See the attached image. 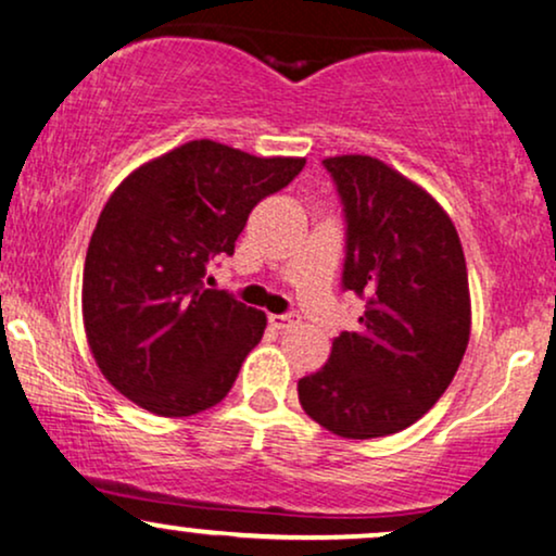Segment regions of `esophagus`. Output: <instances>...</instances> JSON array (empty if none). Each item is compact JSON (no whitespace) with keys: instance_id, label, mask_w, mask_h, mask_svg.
I'll return each mask as SVG.
<instances>
[{"instance_id":"1","label":"esophagus","mask_w":556,"mask_h":556,"mask_svg":"<svg viewBox=\"0 0 556 556\" xmlns=\"http://www.w3.org/2000/svg\"><path fill=\"white\" fill-rule=\"evenodd\" d=\"M299 323H302V317H299L296 312H289V315H270V325L278 330L299 328Z\"/></svg>"}]
</instances>
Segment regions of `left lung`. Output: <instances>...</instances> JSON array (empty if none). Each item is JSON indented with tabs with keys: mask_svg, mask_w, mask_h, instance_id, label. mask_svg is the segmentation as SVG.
Wrapping results in <instances>:
<instances>
[{
	"mask_svg": "<svg viewBox=\"0 0 556 556\" xmlns=\"http://www.w3.org/2000/svg\"><path fill=\"white\" fill-rule=\"evenodd\" d=\"M345 215L343 291L367 306L358 330L299 380V403L349 440L395 434L440 401L471 336L463 247L432 194L371 155L325 159Z\"/></svg>",
	"mask_w": 556,
	"mask_h": 556,
	"instance_id": "1",
	"label": "left lung"
}]
</instances>
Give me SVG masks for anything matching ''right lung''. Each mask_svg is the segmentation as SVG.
Listing matches in <instances>:
<instances>
[{
	"label": "right lung",
	"mask_w": 556,
	"mask_h": 556,
	"mask_svg": "<svg viewBox=\"0 0 556 556\" xmlns=\"http://www.w3.org/2000/svg\"><path fill=\"white\" fill-rule=\"evenodd\" d=\"M304 163L192 140L114 189L85 257L83 319L98 369L124 397L192 416L228 395L267 319L207 289V265L233 254L252 207Z\"/></svg>",
	"instance_id": "right-lung-1"
}]
</instances>
